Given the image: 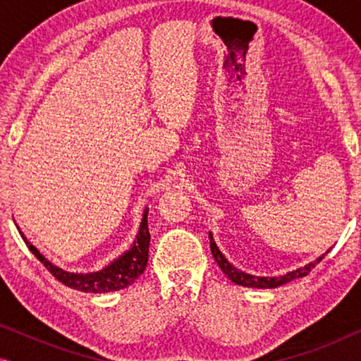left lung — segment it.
Returning a JSON list of instances; mask_svg holds the SVG:
<instances>
[{
    "label": "left lung",
    "mask_w": 361,
    "mask_h": 361,
    "mask_svg": "<svg viewBox=\"0 0 361 361\" xmlns=\"http://www.w3.org/2000/svg\"><path fill=\"white\" fill-rule=\"evenodd\" d=\"M209 238H210L212 255H214V258L216 261V264L220 266V269L224 271V273L226 274V278H228L230 281H233L235 284L245 286V288H259V289L278 288V286H283V284L289 283V281H293L295 278H302V276H307L310 273V269H312L314 266L324 258V255H322L320 258L312 261V263L305 264L304 268L290 271V273L284 274V276H278V278H276V276H274V278H261V276H253V274L243 273V271L235 268L233 264H230L228 259H226L225 256L221 255V251L219 250V246H216V243L214 241V236H212V233H209Z\"/></svg>",
    "instance_id": "left-lung-1"
}]
</instances>
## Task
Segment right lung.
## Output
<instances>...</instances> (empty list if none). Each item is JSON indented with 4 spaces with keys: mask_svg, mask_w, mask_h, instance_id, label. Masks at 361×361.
I'll list each match as a JSON object with an SVG mask.
<instances>
[{
    "mask_svg": "<svg viewBox=\"0 0 361 361\" xmlns=\"http://www.w3.org/2000/svg\"><path fill=\"white\" fill-rule=\"evenodd\" d=\"M19 235H21L27 248L32 251V255L46 266L54 278L61 281L62 284L68 286V288L82 290V293H110V290L128 288L145 273L147 256H149L151 235L149 228H147V207L145 209V214H142L140 231H137V236L131 248L125 251L120 258L111 261L110 264L100 271H95V273H68V271H63L59 266L52 264L47 258H44L36 246L29 243L23 231H19Z\"/></svg>",
    "mask_w": 361,
    "mask_h": 361,
    "instance_id": "right-lung-1",
    "label": "right lung"
}]
</instances>
